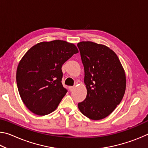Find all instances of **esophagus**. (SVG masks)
Here are the masks:
<instances>
[{
    "label": "esophagus",
    "mask_w": 148,
    "mask_h": 148,
    "mask_svg": "<svg viewBox=\"0 0 148 148\" xmlns=\"http://www.w3.org/2000/svg\"><path fill=\"white\" fill-rule=\"evenodd\" d=\"M74 88H75L74 86H70V87H69L70 91H73V90L74 89Z\"/></svg>",
    "instance_id": "obj_1"
}]
</instances>
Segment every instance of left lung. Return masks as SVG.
Masks as SVG:
<instances>
[{"label":"left lung","mask_w":148,"mask_h":148,"mask_svg":"<svg viewBox=\"0 0 148 148\" xmlns=\"http://www.w3.org/2000/svg\"><path fill=\"white\" fill-rule=\"evenodd\" d=\"M84 67L86 99L78 108L92 120L108 116L121 102L126 88V76L118 57L104 45L92 42L77 44Z\"/></svg>","instance_id":"1"}]
</instances>
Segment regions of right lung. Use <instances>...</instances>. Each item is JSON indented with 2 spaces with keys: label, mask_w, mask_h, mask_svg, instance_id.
I'll return each instance as SVG.
<instances>
[{
  "label": "right lung",
  "mask_w": 148,
  "mask_h": 148,
  "mask_svg": "<svg viewBox=\"0 0 148 148\" xmlns=\"http://www.w3.org/2000/svg\"><path fill=\"white\" fill-rule=\"evenodd\" d=\"M77 53L74 44L56 40L34 45L25 54L16 82L22 101L32 113L45 116L56 110L67 92L61 83L62 66Z\"/></svg>",
  "instance_id": "add662e5"
}]
</instances>
